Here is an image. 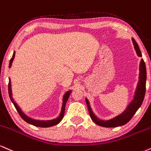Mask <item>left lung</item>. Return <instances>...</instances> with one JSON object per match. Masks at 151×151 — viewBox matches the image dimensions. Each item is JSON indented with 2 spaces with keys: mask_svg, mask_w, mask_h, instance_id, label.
Returning <instances> with one entry per match:
<instances>
[{
  "mask_svg": "<svg viewBox=\"0 0 151 151\" xmlns=\"http://www.w3.org/2000/svg\"><path fill=\"white\" fill-rule=\"evenodd\" d=\"M133 44H134V49H135L136 54L139 57H141V50H140L139 45L137 42L134 38L132 39ZM146 68L145 62L143 58H141L139 63V81L134 94L133 95V99L127 106L126 109L120 113L119 114L116 115L114 117L109 119H101L97 116L94 113L92 109L91 105L89 100L86 97V101L87 106H88V111H89L90 117L93 121L97 124V125L103 127H117L120 126H123L130 121L131 119L133 117L136 111L139 109L141 104L143 103V99L146 93Z\"/></svg>",
  "mask_w": 151,
  "mask_h": 151,
  "instance_id": "1",
  "label": "left lung"
}]
</instances>
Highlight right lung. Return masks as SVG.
I'll return each instance as SVG.
<instances>
[{"label":"right lung","mask_w":151,"mask_h":151,"mask_svg":"<svg viewBox=\"0 0 151 151\" xmlns=\"http://www.w3.org/2000/svg\"><path fill=\"white\" fill-rule=\"evenodd\" d=\"M15 56V51H14L11 59H10V63H9V68H11L12 62H13V61H14ZM71 92H72V90H68V91H66L64 94H63V97H62V106H61V111H60L59 114H58V116H57V117L53 119H50V120L35 119L29 117V116H27V115L25 113L23 112L22 109H21V108L18 106V104H17L15 102L13 97H12V88H11V81H10V78H9L8 93H9V97H10V100H11V102H12V103H13L14 106H15V109H17V112H18L19 114L20 115V116L22 118V119L24 120V121H25L26 122H27V123L29 124L35 126V127H43V128H45V127H53V126L57 125L58 124H59L62 120V119H63V116H64L65 104H66L67 100H68V97H69V96H70Z\"/></svg>","instance_id":"right-lung-1"}]
</instances>
